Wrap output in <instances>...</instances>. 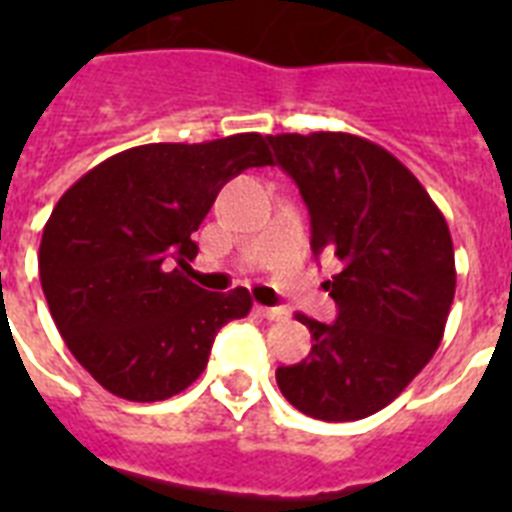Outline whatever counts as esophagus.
<instances>
[{
    "mask_svg": "<svg viewBox=\"0 0 512 512\" xmlns=\"http://www.w3.org/2000/svg\"><path fill=\"white\" fill-rule=\"evenodd\" d=\"M257 313L268 321H284L289 319L287 308H265V305H257Z\"/></svg>",
    "mask_w": 512,
    "mask_h": 512,
    "instance_id": "34e87169",
    "label": "esophagus"
}]
</instances>
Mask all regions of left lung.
<instances>
[{
	"mask_svg": "<svg viewBox=\"0 0 512 512\" xmlns=\"http://www.w3.org/2000/svg\"><path fill=\"white\" fill-rule=\"evenodd\" d=\"M311 215L313 255L329 252L337 321L311 329V353L279 366L289 404L324 422L364 420L422 372L454 300L452 233L420 180L372 140L348 132L268 135Z\"/></svg>",
	"mask_w": 512,
	"mask_h": 512,
	"instance_id": "left-lung-1",
	"label": "left lung"
}]
</instances>
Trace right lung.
I'll return each instance as SVG.
<instances>
[{
    "instance_id": "right-lung-1",
    "label": "right lung",
    "mask_w": 512,
    "mask_h": 512,
    "mask_svg": "<svg viewBox=\"0 0 512 512\" xmlns=\"http://www.w3.org/2000/svg\"><path fill=\"white\" fill-rule=\"evenodd\" d=\"M273 164L268 138L148 143L92 167L52 209L39 279L74 358L127 401H164L191 385L220 327L244 319V287L207 292L185 273L193 231L231 177Z\"/></svg>"
}]
</instances>
